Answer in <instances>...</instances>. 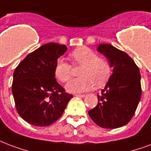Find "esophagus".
Segmentation results:
<instances>
[{"label":"esophagus","mask_w":151,"mask_h":151,"mask_svg":"<svg viewBox=\"0 0 151 151\" xmlns=\"http://www.w3.org/2000/svg\"><path fill=\"white\" fill-rule=\"evenodd\" d=\"M75 96H77V97H81V98H83V97H85V95H84V94H75Z\"/></svg>","instance_id":"obj_1"}]
</instances>
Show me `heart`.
Wrapping results in <instances>:
<instances>
[{"instance_id":"heart-1","label":"heart","mask_w":151,"mask_h":151,"mask_svg":"<svg viewBox=\"0 0 151 151\" xmlns=\"http://www.w3.org/2000/svg\"><path fill=\"white\" fill-rule=\"evenodd\" d=\"M71 58L78 64L83 65L80 72L81 78L69 81L65 89L70 93H82L92 89L95 84L103 86L110 76V65L107 61L98 58L89 48L81 47L74 50ZM55 74L62 82H66L71 77V65L61 58L55 63Z\"/></svg>"}]
</instances>
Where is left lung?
Listing matches in <instances>:
<instances>
[{
    "label": "left lung",
    "mask_w": 151,
    "mask_h": 151,
    "mask_svg": "<svg viewBox=\"0 0 151 151\" xmlns=\"http://www.w3.org/2000/svg\"><path fill=\"white\" fill-rule=\"evenodd\" d=\"M97 51L109 60L112 73L88 115L99 127L115 129L126 125L134 116L142 94L141 75L132 58L112 45L99 44Z\"/></svg>",
    "instance_id": "1"
}]
</instances>
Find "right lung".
Returning <instances> with one entry per match:
<instances>
[{"label": "right lung", "instance_id": "right-lung-1", "mask_svg": "<svg viewBox=\"0 0 151 151\" xmlns=\"http://www.w3.org/2000/svg\"><path fill=\"white\" fill-rule=\"evenodd\" d=\"M65 45L50 42L30 53L13 73L12 91L17 112L28 124L49 126L59 119L73 97L55 79V66Z\"/></svg>", "mask_w": 151, "mask_h": 151}]
</instances>
